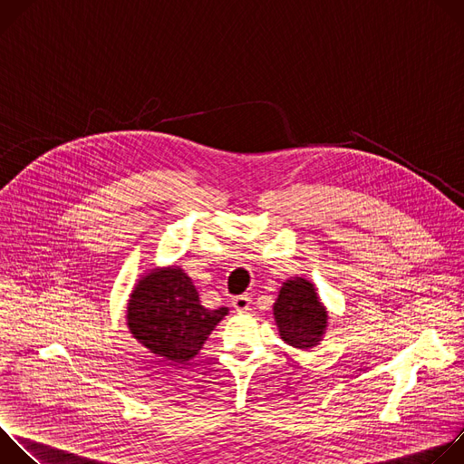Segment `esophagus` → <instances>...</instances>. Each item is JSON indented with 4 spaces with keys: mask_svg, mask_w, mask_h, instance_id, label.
<instances>
[{
    "mask_svg": "<svg viewBox=\"0 0 464 464\" xmlns=\"http://www.w3.org/2000/svg\"><path fill=\"white\" fill-rule=\"evenodd\" d=\"M231 304L237 312H247L249 306H251V297L249 295H238L231 301Z\"/></svg>",
    "mask_w": 464,
    "mask_h": 464,
    "instance_id": "1",
    "label": "esophagus"
}]
</instances>
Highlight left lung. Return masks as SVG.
Listing matches in <instances>:
<instances>
[{
	"mask_svg": "<svg viewBox=\"0 0 464 464\" xmlns=\"http://www.w3.org/2000/svg\"><path fill=\"white\" fill-rule=\"evenodd\" d=\"M274 319L281 340L299 351L317 347L328 326L326 306L315 285L304 277H290L283 283L274 303Z\"/></svg>",
	"mask_w": 464,
	"mask_h": 464,
	"instance_id": "8db88e82",
	"label": "left lung"
}]
</instances>
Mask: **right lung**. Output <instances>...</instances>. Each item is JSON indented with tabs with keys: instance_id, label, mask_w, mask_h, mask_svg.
Wrapping results in <instances>:
<instances>
[{
	"instance_id": "1",
	"label": "right lung",
	"mask_w": 464,
	"mask_h": 464,
	"mask_svg": "<svg viewBox=\"0 0 464 464\" xmlns=\"http://www.w3.org/2000/svg\"><path fill=\"white\" fill-rule=\"evenodd\" d=\"M227 314V306L204 308L192 279L174 264L143 274L126 303L130 334L152 354L176 363H187L200 353Z\"/></svg>"
}]
</instances>
